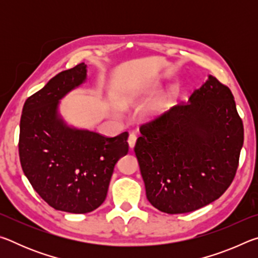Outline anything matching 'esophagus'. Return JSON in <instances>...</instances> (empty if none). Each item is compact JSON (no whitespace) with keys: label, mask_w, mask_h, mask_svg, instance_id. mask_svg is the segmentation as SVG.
<instances>
[{"label":"esophagus","mask_w":258,"mask_h":258,"mask_svg":"<svg viewBox=\"0 0 258 258\" xmlns=\"http://www.w3.org/2000/svg\"><path fill=\"white\" fill-rule=\"evenodd\" d=\"M127 142H128V146H130V148H134V146H135V142H137V135H135L134 133H131V134H130V137H128Z\"/></svg>","instance_id":"esophagus-1"}]
</instances>
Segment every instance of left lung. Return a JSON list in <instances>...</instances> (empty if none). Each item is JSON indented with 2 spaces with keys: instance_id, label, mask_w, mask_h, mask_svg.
Returning a JSON list of instances; mask_svg holds the SVG:
<instances>
[{
  "instance_id": "obj_1",
  "label": "left lung",
  "mask_w": 258,
  "mask_h": 258,
  "mask_svg": "<svg viewBox=\"0 0 258 258\" xmlns=\"http://www.w3.org/2000/svg\"><path fill=\"white\" fill-rule=\"evenodd\" d=\"M134 151L149 203L197 211L224 194L237 173L243 124L228 86L209 75L189 102L141 125Z\"/></svg>"
}]
</instances>
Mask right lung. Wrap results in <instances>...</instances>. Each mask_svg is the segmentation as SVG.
<instances>
[{
    "instance_id": "obj_1",
    "label": "right lung",
    "mask_w": 258,
    "mask_h": 258,
    "mask_svg": "<svg viewBox=\"0 0 258 258\" xmlns=\"http://www.w3.org/2000/svg\"><path fill=\"white\" fill-rule=\"evenodd\" d=\"M86 80L82 62L63 71L26 100L20 119L19 157L26 177L56 211L85 214L107 197L113 168L128 152V133L115 138L68 126L59 101Z\"/></svg>"
}]
</instances>
